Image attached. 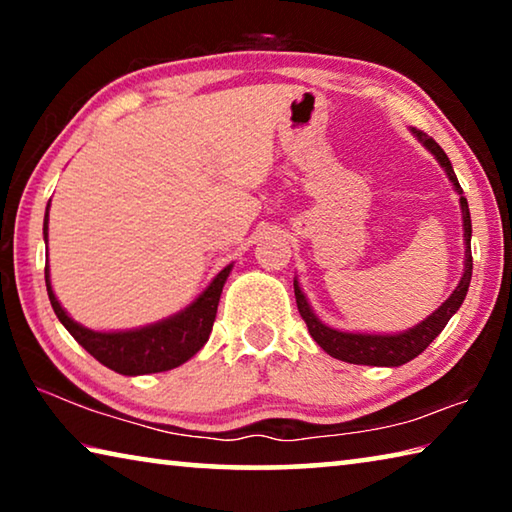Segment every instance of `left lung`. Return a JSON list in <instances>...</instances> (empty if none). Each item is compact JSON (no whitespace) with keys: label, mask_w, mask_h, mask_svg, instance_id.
<instances>
[{"label":"left lung","mask_w":512,"mask_h":512,"mask_svg":"<svg viewBox=\"0 0 512 512\" xmlns=\"http://www.w3.org/2000/svg\"><path fill=\"white\" fill-rule=\"evenodd\" d=\"M415 140H418L424 149H427L433 158L438 160L440 167L447 173L449 183H452L454 192L461 196V214H463V244H465V262H463V275L458 287L452 291L443 305H440L431 316H427L422 323L413 325L404 332L395 334H375V332H343V329L329 327L320 320L314 309H311L305 291L300 289L298 277H293V291H296V302L300 316L305 318L309 327L311 339H314L320 348H323L329 357L345 361V363H357V366H402V363H409L411 359L418 357L420 352L427 350V345L436 339V336L443 332L445 325L449 323L458 309H461L463 300L467 296V289H470L472 280V219H470V207H467V198L463 196V189L458 185V178L452 169V162H449L447 153L440 149V146L431 140L429 135L422 131H415L411 128Z\"/></svg>","instance_id":"1"}]
</instances>
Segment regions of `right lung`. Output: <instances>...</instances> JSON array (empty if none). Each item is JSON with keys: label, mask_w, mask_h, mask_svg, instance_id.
Wrapping results in <instances>:
<instances>
[{"label": "right lung", "mask_w": 512, "mask_h": 512, "mask_svg": "<svg viewBox=\"0 0 512 512\" xmlns=\"http://www.w3.org/2000/svg\"><path fill=\"white\" fill-rule=\"evenodd\" d=\"M49 205L45 210V223H42V235L45 244L49 241ZM232 264L223 271L216 273L214 280L198 293L194 302H189L178 314L158 320V323L135 327V329H112V332H97L90 329L67 314L60 305L54 289H51L49 275V259L45 264V282L47 293L60 323L65 325L69 334L74 336L76 343L83 345L94 359L103 366L119 372V375L137 377L151 375V372H164L171 368L183 366L194 354L203 348L210 339L216 307L223 291V284L228 280Z\"/></svg>", "instance_id": "right-lung-1"}]
</instances>
